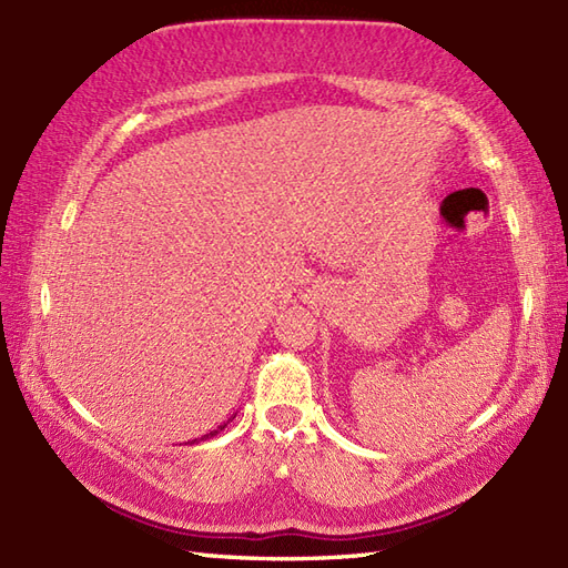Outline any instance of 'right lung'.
Instances as JSON below:
<instances>
[{
	"mask_svg": "<svg viewBox=\"0 0 568 568\" xmlns=\"http://www.w3.org/2000/svg\"><path fill=\"white\" fill-rule=\"evenodd\" d=\"M226 425H220V427H216V429H212L210 434H204V437H200V439H195V442H204V439H212V437H216V434H220L222 429H224ZM195 442H192V444H195Z\"/></svg>",
	"mask_w": 568,
	"mask_h": 568,
	"instance_id": "obj_1",
	"label": "right lung"
}]
</instances>
